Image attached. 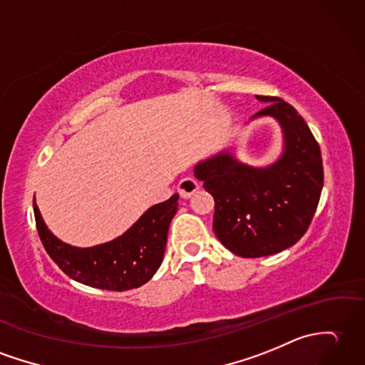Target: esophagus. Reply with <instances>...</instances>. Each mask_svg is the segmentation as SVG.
<instances>
[{
  "label": "esophagus",
  "mask_w": 365,
  "mask_h": 365,
  "mask_svg": "<svg viewBox=\"0 0 365 365\" xmlns=\"http://www.w3.org/2000/svg\"><path fill=\"white\" fill-rule=\"evenodd\" d=\"M197 190H199V183L194 179H191V177H185V179H182L179 185H177V191H179L182 199H190Z\"/></svg>",
  "instance_id": "obj_1"
}]
</instances>
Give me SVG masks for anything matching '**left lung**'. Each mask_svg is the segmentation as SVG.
Wrapping results in <instances>:
<instances>
[{
    "mask_svg": "<svg viewBox=\"0 0 365 365\" xmlns=\"http://www.w3.org/2000/svg\"><path fill=\"white\" fill-rule=\"evenodd\" d=\"M257 98L269 104L253 118L274 116L283 127L282 158L267 168H252L222 152L194 168L215 199L217 240L242 258L274 255L297 242L324 186L319 143L297 110L277 96Z\"/></svg>",
    "mask_w": 365,
    "mask_h": 365,
    "instance_id": "left-lung-1",
    "label": "left lung"
}]
</instances>
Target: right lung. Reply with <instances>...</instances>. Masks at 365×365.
I'll list each match as a JSON object with an SVG mask.
<instances>
[{"label": "right lung", "mask_w": 365, "mask_h": 365, "mask_svg": "<svg viewBox=\"0 0 365 365\" xmlns=\"http://www.w3.org/2000/svg\"><path fill=\"white\" fill-rule=\"evenodd\" d=\"M179 194L150 207L120 238L90 249L71 247L48 230L34 199L36 225L48 255L58 269L82 284L106 291H129L154 277L165 255L168 228Z\"/></svg>", "instance_id": "obj_1"}]
</instances>
